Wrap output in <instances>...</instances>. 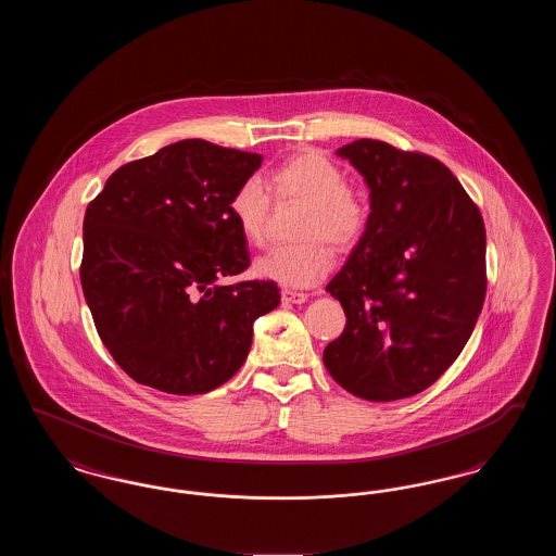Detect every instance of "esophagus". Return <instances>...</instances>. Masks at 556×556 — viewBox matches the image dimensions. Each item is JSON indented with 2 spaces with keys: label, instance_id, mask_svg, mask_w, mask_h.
Listing matches in <instances>:
<instances>
[{
  "label": "esophagus",
  "instance_id": "1",
  "mask_svg": "<svg viewBox=\"0 0 556 556\" xmlns=\"http://www.w3.org/2000/svg\"><path fill=\"white\" fill-rule=\"evenodd\" d=\"M281 298H283L286 302H291V304H304V302L308 300V293H304V291L283 290L281 291Z\"/></svg>",
  "mask_w": 556,
  "mask_h": 556
}]
</instances>
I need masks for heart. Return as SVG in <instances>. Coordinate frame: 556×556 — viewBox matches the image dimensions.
<instances>
[{
	"label": "heart",
	"instance_id": "obj_1",
	"mask_svg": "<svg viewBox=\"0 0 556 556\" xmlns=\"http://www.w3.org/2000/svg\"><path fill=\"white\" fill-rule=\"evenodd\" d=\"M266 186L277 200H300L306 211L300 218L298 236L291 245H275L256 261L258 277L286 288H311L331 270L333 256L323 238L336 250L352 248L369 225V202L348 186L345 173L329 159L302 154L270 170ZM229 214L241 238L250 243L265 239L270 195L258 177H248L229 198Z\"/></svg>",
	"mask_w": 556,
	"mask_h": 556
}]
</instances>
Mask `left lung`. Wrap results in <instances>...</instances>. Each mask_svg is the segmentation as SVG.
Wrapping results in <instances>:
<instances>
[{
    "label": "left lung",
    "mask_w": 556,
    "mask_h": 556,
    "mask_svg": "<svg viewBox=\"0 0 556 556\" xmlns=\"http://www.w3.org/2000/svg\"><path fill=\"white\" fill-rule=\"evenodd\" d=\"M338 156L365 177L369 225L327 291L344 333L323 363L354 396H415L469 342L485 298L481 212L440 160L358 139Z\"/></svg>",
    "instance_id": "8db88e82"
}]
</instances>
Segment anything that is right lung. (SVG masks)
Returning <instances> with one entry per match:
<instances>
[{
    "label": "right lung",
    "instance_id": "add662e5",
    "mask_svg": "<svg viewBox=\"0 0 556 556\" xmlns=\"http://www.w3.org/2000/svg\"><path fill=\"white\" fill-rule=\"evenodd\" d=\"M263 156L184 139L114 170L83 220L80 286L102 342L137 383L206 394L245 363L275 281L220 283L250 266L229 214Z\"/></svg>",
    "mask_w": 556,
    "mask_h": 556
}]
</instances>
